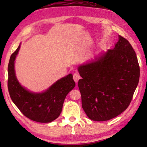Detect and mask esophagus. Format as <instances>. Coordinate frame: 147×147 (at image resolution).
I'll return each instance as SVG.
<instances>
[{
  "label": "esophagus",
  "instance_id": "esophagus-1",
  "mask_svg": "<svg viewBox=\"0 0 147 147\" xmlns=\"http://www.w3.org/2000/svg\"><path fill=\"white\" fill-rule=\"evenodd\" d=\"M80 78V76L78 73H74L73 74V79L76 83L78 82Z\"/></svg>",
  "mask_w": 147,
  "mask_h": 147
}]
</instances>
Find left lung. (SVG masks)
I'll use <instances>...</instances> for the list:
<instances>
[{
  "label": "left lung",
  "mask_w": 147,
  "mask_h": 147,
  "mask_svg": "<svg viewBox=\"0 0 147 147\" xmlns=\"http://www.w3.org/2000/svg\"><path fill=\"white\" fill-rule=\"evenodd\" d=\"M82 105L93 121H105L130 105L138 85L140 69L129 41L121 36L113 49L78 68Z\"/></svg>",
  "instance_id": "8db88e82"
}]
</instances>
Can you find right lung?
Returning <instances> with one entry per match:
<instances>
[{
  "mask_svg": "<svg viewBox=\"0 0 147 147\" xmlns=\"http://www.w3.org/2000/svg\"><path fill=\"white\" fill-rule=\"evenodd\" d=\"M21 45L11 54L8 63V88L13 102L26 117L38 123H51L60 115L67 94L75 86L72 74L58 80L42 93H34L22 86L16 75L15 60Z\"/></svg>",
  "mask_w": 147,
  "mask_h": 147,
  "instance_id": "1",
  "label": "right lung"
}]
</instances>
